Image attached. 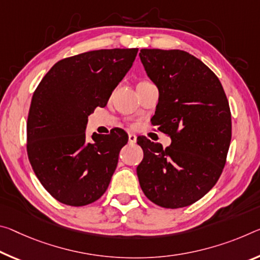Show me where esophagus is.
I'll list each match as a JSON object with an SVG mask.
<instances>
[{
	"instance_id": "esophagus-1",
	"label": "esophagus",
	"mask_w": 260,
	"mask_h": 260,
	"mask_svg": "<svg viewBox=\"0 0 260 260\" xmlns=\"http://www.w3.org/2000/svg\"><path fill=\"white\" fill-rule=\"evenodd\" d=\"M128 142L131 145H134V143H137V135L135 134H128Z\"/></svg>"
}]
</instances>
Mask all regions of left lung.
Listing matches in <instances>:
<instances>
[{
    "label": "left lung",
    "instance_id": "8db88e82",
    "mask_svg": "<svg viewBox=\"0 0 260 260\" xmlns=\"http://www.w3.org/2000/svg\"><path fill=\"white\" fill-rule=\"evenodd\" d=\"M139 55L159 91L151 123L171 138L166 149L138 140L140 186L160 207H186L211 191L223 170L232 140L229 103L217 76L189 53L145 48Z\"/></svg>",
    "mask_w": 260,
    "mask_h": 260
}]
</instances>
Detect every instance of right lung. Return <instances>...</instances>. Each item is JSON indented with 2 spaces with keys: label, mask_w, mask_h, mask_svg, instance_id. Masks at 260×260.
Returning a JSON list of instances; mask_svg holds the SVG:
<instances>
[{
  "label": "right lung",
  "mask_w": 260,
  "mask_h": 260,
  "mask_svg": "<svg viewBox=\"0 0 260 260\" xmlns=\"http://www.w3.org/2000/svg\"><path fill=\"white\" fill-rule=\"evenodd\" d=\"M138 48L98 49L66 57L37 86L27 115L26 149L41 185L68 206H85L108 189L128 135L117 129L88 141V115L104 108Z\"/></svg>",
  "instance_id": "add662e5"
}]
</instances>
